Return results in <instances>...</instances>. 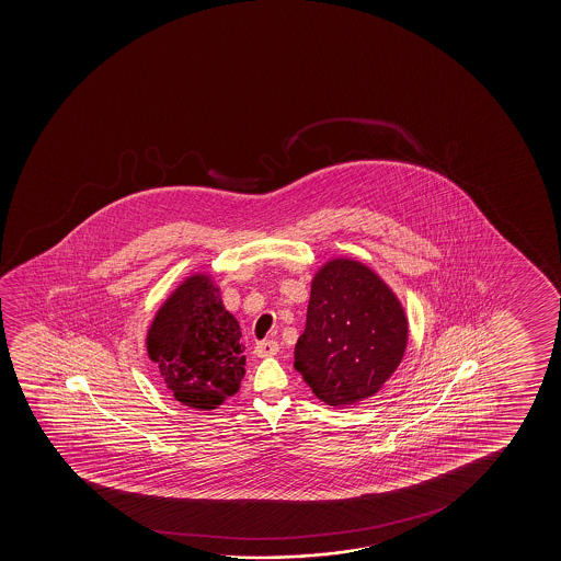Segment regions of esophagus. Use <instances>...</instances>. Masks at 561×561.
I'll list each match as a JSON object with an SVG mask.
<instances>
[{
  "instance_id": "34e87169",
  "label": "esophagus",
  "mask_w": 561,
  "mask_h": 561,
  "mask_svg": "<svg viewBox=\"0 0 561 561\" xmlns=\"http://www.w3.org/2000/svg\"><path fill=\"white\" fill-rule=\"evenodd\" d=\"M279 351V346H277L276 341H261V343H256L254 345V354L259 356V358H266V356H274Z\"/></svg>"
}]
</instances>
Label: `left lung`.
<instances>
[{"mask_svg":"<svg viewBox=\"0 0 561 561\" xmlns=\"http://www.w3.org/2000/svg\"><path fill=\"white\" fill-rule=\"evenodd\" d=\"M407 345V312L374 270L346 256L318 268L295 345V369L318 399L341 408L374 397Z\"/></svg>","mask_w":561,"mask_h":561,"instance_id":"8db88e82","label":"left lung"}]
</instances>
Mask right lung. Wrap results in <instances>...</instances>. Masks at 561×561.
I'll return each instance as SVG.
<instances>
[{"mask_svg": "<svg viewBox=\"0 0 561 561\" xmlns=\"http://www.w3.org/2000/svg\"><path fill=\"white\" fill-rule=\"evenodd\" d=\"M239 339V322L224 307L215 277L195 272L157 310L147 356L178 402L208 412L236 394L245 376Z\"/></svg>", "mask_w": 561, "mask_h": 561, "instance_id": "obj_1", "label": "right lung"}]
</instances>
